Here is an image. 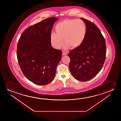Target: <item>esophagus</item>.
<instances>
[{
    "label": "esophagus",
    "mask_w": 121,
    "mask_h": 121,
    "mask_svg": "<svg viewBox=\"0 0 121 121\" xmlns=\"http://www.w3.org/2000/svg\"><path fill=\"white\" fill-rule=\"evenodd\" d=\"M67 55V52H62V55Z\"/></svg>",
    "instance_id": "esophagus-1"
}]
</instances>
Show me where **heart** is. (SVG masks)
I'll return each instance as SVG.
<instances>
[{"label": "heart", "instance_id": "b5f03b06", "mask_svg": "<svg viewBox=\"0 0 121 121\" xmlns=\"http://www.w3.org/2000/svg\"><path fill=\"white\" fill-rule=\"evenodd\" d=\"M56 33L50 35L52 46L56 49L61 48L64 42V48H75L83 43L86 36L87 27L81 19H66L60 22L55 26Z\"/></svg>", "mask_w": 121, "mask_h": 121}]
</instances>
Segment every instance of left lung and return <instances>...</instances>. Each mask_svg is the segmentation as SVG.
Masks as SVG:
<instances>
[{"label": "left lung", "instance_id": "obj_1", "mask_svg": "<svg viewBox=\"0 0 121 121\" xmlns=\"http://www.w3.org/2000/svg\"><path fill=\"white\" fill-rule=\"evenodd\" d=\"M81 18L86 24V36L82 44L71 50L68 56L73 76L80 81H86L94 78L103 67L106 46L104 37L98 27L91 21Z\"/></svg>", "mask_w": 121, "mask_h": 121}]
</instances>
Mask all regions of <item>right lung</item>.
<instances>
[{
    "label": "right lung",
    "instance_id": "obj_1",
    "mask_svg": "<svg viewBox=\"0 0 121 121\" xmlns=\"http://www.w3.org/2000/svg\"><path fill=\"white\" fill-rule=\"evenodd\" d=\"M58 18L52 17L30 26L22 33L17 46L21 69L26 77L38 85L50 83L61 60L62 51L53 48L50 35Z\"/></svg>",
    "mask_w": 121,
    "mask_h": 121
}]
</instances>
